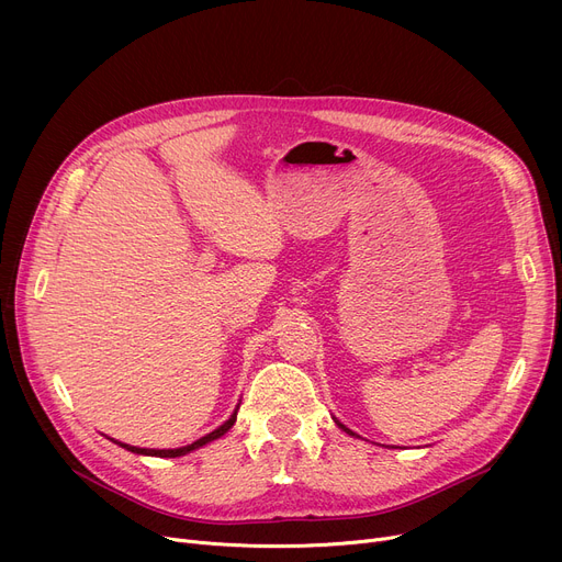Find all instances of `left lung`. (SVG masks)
<instances>
[{
    "mask_svg": "<svg viewBox=\"0 0 562 562\" xmlns=\"http://www.w3.org/2000/svg\"><path fill=\"white\" fill-rule=\"evenodd\" d=\"M333 419H335V417H333ZM335 424H337V426H339V428H341V430H344V432H348V435H350V437H358V435H356V432H352V430H350V428H346V426H344V424H341V422H339V419H335Z\"/></svg>",
    "mask_w": 562,
    "mask_h": 562,
    "instance_id": "obj_1",
    "label": "left lung"
}]
</instances>
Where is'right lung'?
Returning <instances> with one entry per match:
<instances>
[{
    "mask_svg": "<svg viewBox=\"0 0 562 562\" xmlns=\"http://www.w3.org/2000/svg\"><path fill=\"white\" fill-rule=\"evenodd\" d=\"M236 409H239V405H236ZM236 409L232 412L229 415V419L225 422V424H221L216 430H212L210 435H204V437H200V439H195L193 445H187V447H180V449H140V447H130V445H125V441H117V439H111V441H115L117 447H123V449H127V451H132V453H138V456H155V458H180V456H187V453H191V451H195V449H200V447H204V445H210V441H214V439H218V437H223L232 426H234V422H236Z\"/></svg>",
    "mask_w": 562,
    "mask_h": 562,
    "instance_id": "right-lung-1",
    "label": "right lung"
}]
</instances>
